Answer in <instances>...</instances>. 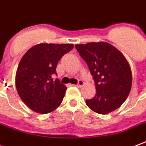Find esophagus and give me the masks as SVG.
Here are the masks:
<instances>
[{
    "label": "esophagus",
    "instance_id": "obj_1",
    "mask_svg": "<svg viewBox=\"0 0 146 146\" xmlns=\"http://www.w3.org/2000/svg\"><path fill=\"white\" fill-rule=\"evenodd\" d=\"M83 85H84V83H83V81L79 80L78 83L76 86H78V87H81V86H83Z\"/></svg>",
    "mask_w": 146,
    "mask_h": 146
}]
</instances>
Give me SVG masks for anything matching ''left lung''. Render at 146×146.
Wrapping results in <instances>:
<instances>
[{
  "instance_id": "obj_1",
  "label": "left lung",
  "mask_w": 146,
  "mask_h": 146,
  "mask_svg": "<svg viewBox=\"0 0 146 146\" xmlns=\"http://www.w3.org/2000/svg\"><path fill=\"white\" fill-rule=\"evenodd\" d=\"M96 84L95 96L86 100L90 110L105 115L120 107L132 87L131 68L124 55L107 42L76 44Z\"/></svg>"
}]
</instances>
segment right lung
<instances>
[{"label":"right lung","mask_w":146,"mask_h":146,"mask_svg":"<svg viewBox=\"0 0 146 146\" xmlns=\"http://www.w3.org/2000/svg\"><path fill=\"white\" fill-rule=\"evenodd\" d=\"M73 43H39L21 58L15 85L22 101L36 113L46 114L60 105L66 87L58 79L53 80L59 60L73 48Z\"/></svg>","instance_id":"1"}]
</instances>
